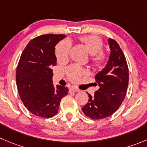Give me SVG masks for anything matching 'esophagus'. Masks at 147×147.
I'll return each mask as SVG.
<instances>
[{
	"instance_id": "34e87169",
	"label": "esophagus",
	"mask_w": 147,
	"mask_h": 147,
	"mask_svg": "<svg viewBox=\"0 0 147 147\" xmlns=\"http://www.w3.org/2000/svg\"><path fill=\"white\" fill-rule=\"evenodd\" d=\"M78 91H79V90H78V89L75 88L73 87H71L69 90V93H76L78 92Z\"/></svg>"
}]
</instances>
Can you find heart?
Masks as SVG:
<instances>
[{
  "instance_id": "1",
  "label": "heart",
  "mask_w": 147,
  "mask_h": 147,
  "mask_svg": "<svg viewBox=\"0 0 147 147\" xmlns=\"http://www.w3.org/2000/svg\"><path fill=\"white\" fill-rule=\"evenodd\" d=\"M80 40L86 46L89 53L92 55L90 60L96 67H101L107 61V56L103 51L104 43L102 40L96 35H83ZM71 49V42L64 40L59 42L55 48V56L59 61H64L68 59ZM86 70L78 65H72L67 69V75L71 81L76 82L83 75H86Z\"/></svg>"
}]
</instances>
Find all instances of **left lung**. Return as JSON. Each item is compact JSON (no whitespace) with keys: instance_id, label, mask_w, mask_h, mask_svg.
<instances>
[{"instance_id":"obj_1","label":"left lung","mask_w":147,"mask_h":147,"mask_svg":"<svg viewBox=\"0 0 147 147\" xmlns=\"http://www.w3.org/2000/svg\"><path fill=\"white\" fill-rule=\"evenodd\" d=\"M111 50L106 67L98 72L95 80L99 88L94 96L88 94V102L82 108L86 116L94 120L107 117L122 105L128 86V67L123 51L115 40L109 38Z\"/></svg>"}]
</instances>
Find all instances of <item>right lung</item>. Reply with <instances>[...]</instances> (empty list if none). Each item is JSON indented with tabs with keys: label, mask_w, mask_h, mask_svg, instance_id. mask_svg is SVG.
Wrapping results in <instances>:
<instances>
[{
	"label": "right lung",
	"mask_w": 147,
	"mask_h": 147,
	"mask_svg": "<svg viewBox=\"0 0 147 147\" xmlns=\"http://www.w3.org/2000/svg\"><path fill=\"white\" fill-rule=\"evenodd\" d=\"M64 35L47 34L32 39L23 51L16 72L21 100L33 115L49 118L58 112L60 101L68 93L64 86L54 87L51 67L57 64L55 46Z\"/></svg>",
	"instance_id": "add662e5"
}]
</instances>
